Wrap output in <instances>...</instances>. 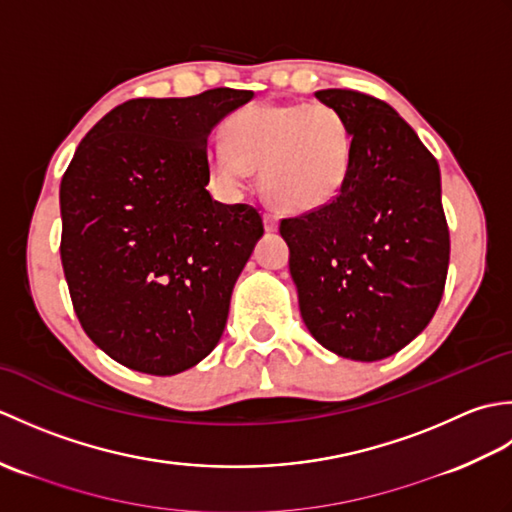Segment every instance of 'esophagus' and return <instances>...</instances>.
Returning a JSON list of instances; mask_svg holds the SVG:
<instances>
[{"instance_id": "1", "label": "esophagus", "mask_w": 512, "mask_h": 512, "mask_svg": "<svg viewBox=\"0 0 512 512\" xmlns=\"http://www.w3.org/2000/svg\"><path fill=\"white\" fill-rule=\"evenodd\" d=\"M264 226H266V231H277V226H279V215L275 213V211H266L264 213Z\"/></svg>"}]
</instances>
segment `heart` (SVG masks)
<instances>
[{
    "label": "heart",
    "instance_id": "1",
    "mask_svg": "<svg viewBox=\"0 0 512 512\" xmlns=\"http://www.w3.org/2000/svg\"><path fill=\"white\" fill-rule=\"evenodd\" d=\"M211 176L228 189L259 167V184L281 209L308 211L341 193L352 167V132L325 103L255 105L224 125L206 149Z\"/></svg>",
    "mask_w": 512,
    "mask_h": 512
}]
</instances>
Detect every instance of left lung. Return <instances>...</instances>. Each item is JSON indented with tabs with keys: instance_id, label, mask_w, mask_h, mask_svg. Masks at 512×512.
<instances>
[{
	"instance_id": "obj_1",
	"label": "left lung",
	"mask_w": 512,
	"mask_h": 512,
	"mask_svg": "<svg viewBox=\"0 0 512 512\" xmlns=\"http://www.w3.org/2000/svg\"><path fill=\"white\" fill-rule=\"evenodd\" d=\"M352 132V167L328 204L286 217L290 275L310 334L352 361H380L427 328L449 270L438 160L394 107L321 90Z\"/></svg>"
}]
</instances>
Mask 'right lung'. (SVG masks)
<instances>
[{"label": "right lung", "mask_w": 512, "mask_h": 512, "mask_svg": "<svg viewBox=\"0 0 512 512\" xmlns=\"http://www.w3.org/2000/svg\"><path fill=\"white\" fill-rule=\"evenodd\" d=\"M215 88L132 99L96 123L61 180V264L85 334L136 372L173 376L209 356L262 215L211 198V129L253 99Z\"/></svg>", "instance_id": "1"}]
</instances>
